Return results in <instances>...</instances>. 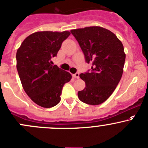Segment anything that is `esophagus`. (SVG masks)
Returning a JSON list of instances; mask_svg holds the SVG:
<instances>
[{
  "instance_id": "esophagus-1",
  "label": "esophagus",
  "mask_w": 148,
  "mask_h": 148,
  "mask_svg": "<svg viewBox=\"0 0 148 148\" xmlns=\"http://www.w3.org/2000/svg\"><path fill=\"white\" fill-rule=\"evenodd\" d=\"M73 77H75V78H77V79H79V73L77 72L76 74H73Z\"/></svg>"
}]
</instances>
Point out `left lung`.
I'll return each instance as SVG.
<instances>
[{
    "instance_id": "1",
    "label": "left lung",
    "mask_w": 148,
    "mask_h": 148,
    "mask_svg": "<svg viewBox=\"0 0 148 148\" xmlns=\"http://www.w3.org/2000/svg\"><path fill=\"white\" fill-rule=\"evenodd\" d=\"M84 53L91 71L79 74L86 87L78 92L79 99L89 105H99L114 92L121 78L126 55L123 44L112 32L100 27L71 30Z\"/></svg>"
}]
</instances>
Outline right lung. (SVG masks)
<instances>
[{
    "instance_id": "right-lung-1",
    "label": "right lung",
    "mask_w": 148,
    "mask_h": 148,
    "mask_svg": "<svg viewBox=\"0 0 148 148\" xmlns=\"http://www.w3.org/2000/svg\"><path fill=\"white\" fill-rule=\"evenodd\" d=\"M68 31L37 32L23 41L16 52V69L24 91L32 100L43 108L56 106L70 73L53 66Z\"/></svg>"
}]
</instances>
